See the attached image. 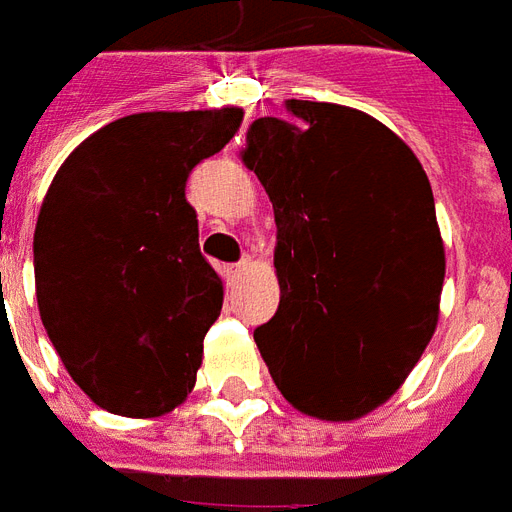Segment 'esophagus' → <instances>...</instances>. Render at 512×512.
<instances>
[{"mask_svg":"<svg viewBox=\"0 0 512 512\" xmlns=\"http://www.w3.org/2000/svg\"><path fill=\"white\" fill-rule=\"evenodd\" d=\"M249 268H252V260H241V263H235V266H227V277L241 279Z\"/></svg>","mask_w":512,"mask_h":512,"instance_id":"esophagus-1","label":"esophagus"}]
</instances>
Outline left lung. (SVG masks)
Instances as JSON below:
<instances>
[{"label":"left lung","mask_w":512,"mask_h":512,"mask_svg":"<svg viewBox=\"0 0 512 512\" xmlns=\"http://www.w3.org/2000/svg\"><path fill=\"white\" fill-rule=\"evenodd\" d=\"M274 205L279 307L255 329L301 414L351 422L395 395L439 323L444 241L425 169L359 109L285 101L246 134Z\"/></svg>","instance_id":"obj_1"}]
</instances>
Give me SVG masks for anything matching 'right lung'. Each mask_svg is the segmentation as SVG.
<instances>
[{"label": "right lung", "instance_id": "right-lung-1", "mask_svg": "<svg viewBox=\"0 0 512 512\" xmlns=\"http://www.w3.org/2000/svg\"><path fill=\"white\" fill-rule=\"evenodd\" d=\"M241 120L238 106L120 117L51 180L32 241L40 321L95 406L161 417L197 384L224 285L200 255L186 178Z\"/></svg>", "mask_w": 512, "mask_h": 512}]
</instances>
